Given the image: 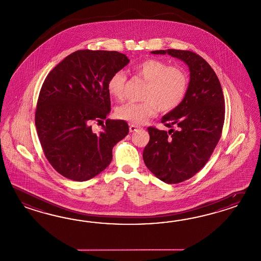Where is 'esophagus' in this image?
<instances>
[{"mask_svg": "<svg viewBox=\"0 0 261 261\" xmlns=\"http://www.w3.org/2000/svg\"><path fill=\"white\" fill-rule=\"evenodd\" d=\"M140 128V127H137V126H135V125H130V126H129V132H130V133H134V132L139 130Z\"/></svg>", "mask_w": 261, "mask_h": 261, "instance_id": "esophagus-1", "label": "esophagus"}]
</instances>
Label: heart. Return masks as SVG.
<instances>
[{
  "label": "heart",
  "instance_id": "heart-1",
  "mask_svg": "<svg viewBox=\"0 0 261 261\" xmlns=\"http://www.w3.org/2000/svg\"><path fill=\"white\" fill-rule=\"evenodd\" d=\"M136 74L147 86L143 94L145 101L128 102L115 110L118 119L134 125H143L158 113H167L180 105L187 94L189 79L187 71L179 66H169L156 59L144 60L135 67ZM127 76L125 72H115L108 81L109 94L117 100L124 97Z\"/></svg>",
  "mask_w": 261,
  "mask_h": 261
}]
</instances>
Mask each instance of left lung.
<instances>
[{
    "mask_svg": "<svg viewBox=\"0 0 261 261\" xmlns=\"http://www.w3.org/2000/svg\"><path fill=\"white\" fill-rule=\"evenodd\" d=\"M150 53L167 54L181 60L190 72L184 99L162 117V123L171 128L167 133L148 127L149 142L143 152L146 166L158 179L166 184H178L204 167L220 140L224 97L214 70L199 55L175 49Z\"/></svg>",
    "mask_w": 261,
    "mask_h": 261,
    "instance_id": "obj_1",
    "label": "left lung"
}]
</instances>
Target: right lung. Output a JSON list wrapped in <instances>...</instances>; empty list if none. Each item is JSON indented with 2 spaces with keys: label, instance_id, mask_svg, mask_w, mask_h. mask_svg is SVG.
I'll return each instance as SVG.
<instances>
[{
  "label": "right lung",
  "instance_id": "obj_1",
  "mask_svg": "<svg viewBox=\"0 0 261 261\" xmlns=\"http://www.w3.org/2000/svg\"><path fill=\"white\" fill-rule=\"evenodd\" d=\"M128 62L116 51L79 50L47 75L35 124L47 160L65 178L84 181L98 175L111 164L113 147L128 134L126 121L107 119L98 134L91 126L110 114L108 81Z\"/></svg>",
  "mask_w": 261,
  "mask_h": 261
}]
</instances>
